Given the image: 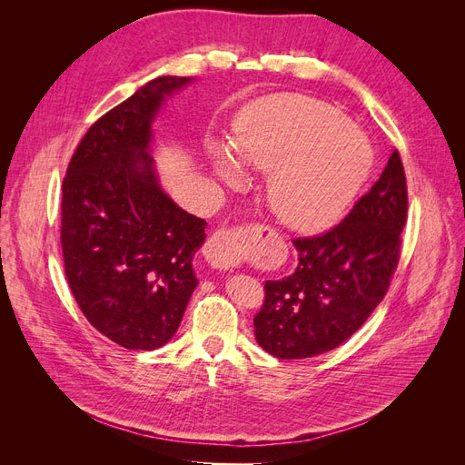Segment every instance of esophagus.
Here are the masks:
<instances>
[{
  "instance_id": "obj_1",
  "label": "esophagus",
  "mask_w": 465,
  "mask_h": 465,
  "mask_svg": "<svg viewBox=\"0 0 465 465\" xmlns=\"http://www.w3.org/2000/svg\"><path fill=\"white\" fill-rule=\"evenodd\" d=\"M260 234L262 227L215 231L203 246V258L213 270H231L258 242Z\"/></svg>"
}]
</instances>
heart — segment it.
Here are the masks:
<instances>
[{
	"instance_id": "1",
	"label": "heart",
	"mask_w": 465,
	"mask_h": 465,
	"mask_svg": "<svg viewBox=\"0 0 465 465\" xmlns=\"http://www.w3.org/2000/svg\"><path fill=\"white\" fill-rule=\"evenodd\" d=\"M231 151L242 166L270 178V205L285 227L326 231L353 205L372 173L374 151L337 108L316 98L279 93L248 104L232 128ZM207 157L227 184H241L242 168L223 145Z\"/></svg>"
}]
</instances>
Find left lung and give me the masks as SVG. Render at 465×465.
Wrapping results in <instances>:
<instances>
[{
  "label": "left lung",
  "instance_id": "1",
  "mask_svg": "<svg viewBox=\"0 0 465 465\" xmlns=\"http://www.w3.org/2000/svg\"><path fill=\"white\" fill-rule=\"evenodd\" d=\"M405 219V173L393 151L376 184L337 227L294 238L297 270L265 283L254 318L258 345L277 359H306L347 341L384 299Z\"/></svg>",
  "mask_w": 465,
  "mask_h": 465
}]
</instances>
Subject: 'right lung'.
I'll use <instances>...</instances> for the list:
<instances>
[{
    "label": "right lung",
    "instance_id": "obj_1",
    "mask_svg": "<svg viewBox=\"0 0 465 465\" xmlns=\"http://www.w3.org/2000/svg\"><path fill=\"white\" fill-rule=\"evenodd\" d=\"M190 77H157L96 120L62 186L65 277L81 312L134 351L173 340L198 277L193 256L205 221L178 207L149 154L153 122Z\"/></svg>",
    "mask_w": 465,
    "mask_h": 465
}]
</instances>
